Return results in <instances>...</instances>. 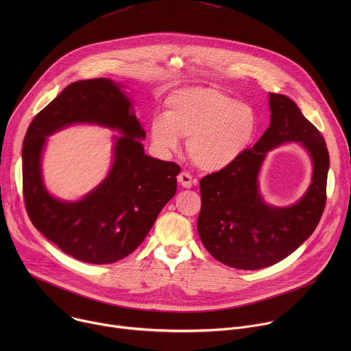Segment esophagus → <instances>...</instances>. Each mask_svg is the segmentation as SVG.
<instances>
[{"label": "esophagus", "instance_id": "34e87169", "mask_svg": "<svg viewBox=\"0 0 351 351\" xmlns=\"http://www.w3.org/2000/svg\"><path fill=\"white\" fill-rule=\"evenodd\" d=\"M178 182L186 189H190L194 184V179L191 178V175L189 172H180L178 176Z\"/></svg>", "mask_w": 351, "mask_h": 351}]
</instances>
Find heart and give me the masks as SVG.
I'll return each mask as SVG.
<instances>
[{
  "label": "heart",
  "mask_w": 351,
  "mask_h": 351,
  "mask_svg": "<svg viewBox=\"0 0 351 351\" xmlns=\"http://www.w3.org/2000/svg\"><path fill=\"white\" fill-rule=\"evenodd\" d=\"M165 107V115H154L149 123L153 143L172 153L186 137L187 156L207 172L232 167L257 136L254 110L213 87L179 88L168 95Z\"/></svg>",
  "instance_id": "b5f03b06"
}]
</instances>
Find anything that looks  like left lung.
Here are the masks:
<instances>
[{"mask_svg": "<svg viewBox=\"0 0 351 351\" xmlns=\"http://www.w3.org/2000/svg\"><path fill=\"white\" fill-rule=\"evenodd\" d=\"M268 104L269 128L253 148L199 182V239L215 260L236 269L267 268L290 256L313 234L326 203L329 153L324 137L289 97L269 93ZM283 142H300L306 149L313 178L298 202L276 208L263 199L258 176L266 154Z\"/></svg>", "mask_w": 351, "mask_h": 351, "instance_id": "8db88e82", "label": "left lung"}]
</instances>
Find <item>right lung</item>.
<instances>
[{
  "label": "right lung",
  "mask_w": 351,
  "mask_h": 351,
  "mask_svg": "<svg viewBox=\"0 0 351 351\" xmlns=\"http://www.w3.org/2000/svg\"><path fill=\"white\" fill-rule=\"evenodd\" d=\"M123 84L111 79L66 86L30 123L22 148L25 204L32 223L64 253L88 264H111L133 253L176 193L179 165L144 154L145 132ZM119 131L106 179L77 202L45 189L40 158L46 137L71 124Z\"/></svg>",
  "instance_id": "obj_1"
}]
</instances>
